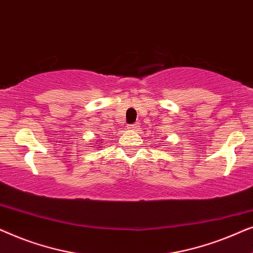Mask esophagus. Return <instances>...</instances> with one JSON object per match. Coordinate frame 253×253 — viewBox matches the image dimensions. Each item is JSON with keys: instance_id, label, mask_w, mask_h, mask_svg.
<instances>
[{"instance_id": "esophagus-1", "label": "esophagus", "mask_w": 253, "mask_h": 253, "mask_svg": "<svg viewBox=\"0 0 253 253\" xmlns=\"http://www.w3.org/2000/svg\"><path fill=\"white\" fill-rule=\"evenodd\" d=\"M129 127V129H131V130H137V129H139V123H133V124H131V126H127Z\"/></svg>"}]
</instances>
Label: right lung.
<instances>
[{"label": "right lung", "instance_id": "obj_1", "mask_svg": "<svg viewBox=\"0 0 253 253\" xmlns=\"http://www.w3.org/2000/svg\"><path fill=\"white\" fill-rule=\"evenodd\" d=\"M96 146H99V145H96Z\"/></svg>", "mask_w": 253, "mask_h": 253}]
</instances>
